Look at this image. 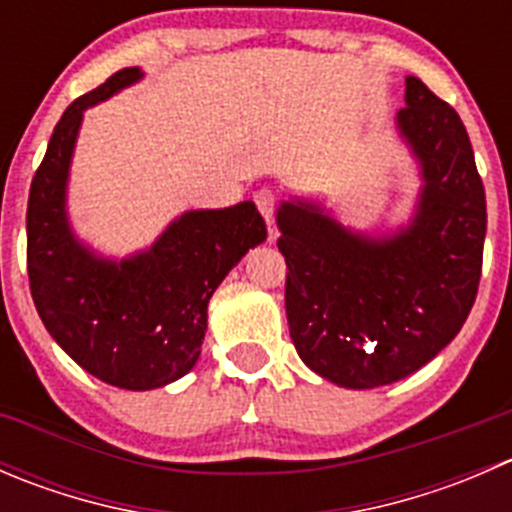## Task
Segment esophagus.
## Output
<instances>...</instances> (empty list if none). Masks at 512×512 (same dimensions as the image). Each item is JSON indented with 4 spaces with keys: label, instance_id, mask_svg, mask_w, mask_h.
Masks as SVG:
<instances>
[{
    "label": "esophagus",
    "instance_id": "34e87169",
    "mask_svg": "<svg viewBox=\"0 0 512 512\" xmlns=\"http://www.w3.org/2000/svg\"><path fill=\"white\" fill-rule=\"evenodd\" d=\"M255 203H257V210L262 213V218H265V223L272 227V220H275V205H277V195L272 193V190L262 188L255 193Z\"/></svg>",
    "mask_w": 512,
    "mask_h": 512
}]
</instances>
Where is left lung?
Listing matches in <instances>:
<instances>
[{
  "label": "left lung",
  "mask_w": 512,
  "mask_h": 512,
  "mask_svg": "<svg viewBox=\"0 0 512 512\" xmlns=\"http://www.w3.org/2000/svg\"><path fill=\"white\" fill-rule=\"evenodd\" d=\"M396 131L418 165L409 223L369 235L317 200L277 208L285 307L299 359L344 389L406 379L453 342L476 302L485 190L458 113L406 76Z\"/></svg>",
  "instance_id": "obj_1"
}]
</instances>
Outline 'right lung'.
<instances>
[{
    "label": "right lung",
    "instance_id": "right-lung-1",
    "mask_svg": "<svg viewBox=\"0 0 512 512\" xmlns=\"http://www.w3.org/2000/svg\"><path fill=\"white\" fill-rule=\"evenodd\" d=\"M121 69L76 98L51 133L29 190V287L46 332L81 369L128 391H151L188 374L208 329V302L227 272L265 242L255 203L188 210L128 257L79 240L66 210L69 173L86 108L138 84Z\"/></svg>",
    "mask_w": 512,
    "mask_h": 512
}]
</instances>
